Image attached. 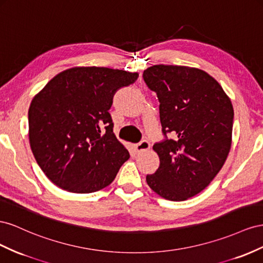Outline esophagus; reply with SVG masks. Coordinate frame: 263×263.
<instances>
[{
    "label": "esophagus",
    "mask_w": 263,
    "mask_h": 263,
    "mask_svg": "<svg viewBox=\"0 0 263 263\" xmlns=\"http://www.w3.org/2000/svg\"><path fill=\"white\" fill-rule=\"evenodd\" d=\"M149 142L146 141V140H142L141 142H139V143H137L136 145H134V147H136L137 152H143V151H146V149L149 148Z\"/></svg>",
    "instance_id": "34e87169"
}]
</instances>
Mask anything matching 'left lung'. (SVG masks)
I'll return each mask as SVG.
<instances>
[{"label": "left lung", "mask_w": 263, "mask_h": 263, "mask_svg": "<svg viewBox=\"0 0 263 263\" xmlns=\"http://www.w3.org/2000/svg\"><path fill=\"white\" fill-rule=\"evenodd\" d=\"M143 80L159 99L164 136L153 145L160 166L146 183L165 199L185 200L206 189L226 161L234 108L218 82L199 69L155 65Z\"/></svg>", "instance_id": "1"}]
</instances>
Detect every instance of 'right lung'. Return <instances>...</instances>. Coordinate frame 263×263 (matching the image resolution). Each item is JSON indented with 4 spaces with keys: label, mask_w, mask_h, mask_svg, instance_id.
<instances>
[{
    "label": "right lung",
    "mask_w": 263,
    "mask_h": 263,
    "mask_svg": "<svg viewBox=\"0 0 263 263\" xmlns=\"http://www.w3.org/2000/svg\"><path fill=\"white\" fill-rule=\"evenodd\" d=\"M138 72L107 67H74L52 78L28 110L29 143L50 181L71 193L88 194L110 185L127 149L114 134L109 110L119 89Z\"/></svg>",
    "instance_id": "right-lung-1"
}]
</instances>
